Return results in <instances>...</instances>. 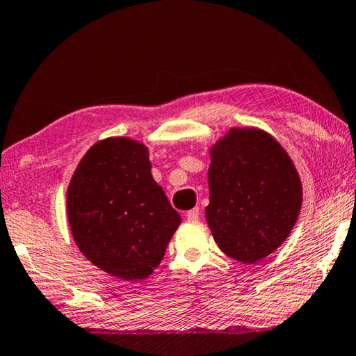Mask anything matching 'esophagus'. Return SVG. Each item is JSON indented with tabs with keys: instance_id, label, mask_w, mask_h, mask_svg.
I'll list each match as a JSON object with an SVG mask.
<instances>
[{
	"instance_id": "obj_1",
	"label": "esophagus",
	"mask_w": 356,
	"mask_h": 356,
	"mask_svg": "<svg viewBox=\"0 0 356 356\" xmlns=\"http://www.w3.org/2000/svg\"><path fill=\"white\" fill-rule=\"evenodd\" d=\"M199 216H200L199 207H195V209L186 211V218H188L189 221H197V220H199Z\"/></svg>"
}]
</instances>
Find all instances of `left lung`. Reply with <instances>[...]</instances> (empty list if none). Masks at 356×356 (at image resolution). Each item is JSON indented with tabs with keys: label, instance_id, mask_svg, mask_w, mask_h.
<instances>
[{
	"label": "left lung",
	"instance_id": "8db88e82",
	"mask_svg": "<svg viewBox=\"0 0 356 356\" xmlns=\"http://www.w3.org/2000/svg\"><path fill=\"white\" fill-rule=\"evenodd\" d=\"M205 218L229 258L254 264L288 238L302 184L282 145L261 129H231L210 149Z\"/></svg>",
	"mask_w": 356,
	"mask_h": 356
}]
</instances>
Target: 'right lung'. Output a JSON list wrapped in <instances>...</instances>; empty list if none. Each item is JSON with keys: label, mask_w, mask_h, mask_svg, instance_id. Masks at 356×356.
<instances>
[{"label": "right lung", "mask_w": 356, "mask_h": 356, "mask_svg": "<svg viewBox=\"0 0 356 356\" xmlns=\"http://www.w3.org/2000/svg\"><path fill=\"white\" fill-rule=\"evenodd\" d=\"M67 213L81 253L127 282L151 275L181 222L152 178L147 147L127 136L86 152L71 177Z\"/></svg>", "instance_id": "add662e5"}]
</instances>
